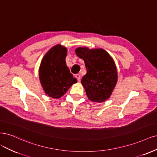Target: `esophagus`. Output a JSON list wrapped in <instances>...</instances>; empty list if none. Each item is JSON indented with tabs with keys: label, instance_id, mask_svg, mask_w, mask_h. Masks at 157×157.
<instances>
[{
	"label": "esophagus",
	"instance_id": "obj_1",
	"mask_svg": "<svg viewBox=\"0 0 157 157\" xmlns=\"http://www.w3.org/2000/svg\"><path fill=\"white\" fill-rule=\"evenodd\" d=\"M75 78L78 79V82H79V81H80V75L79 74H76V75H75Z\"/></svg>",
	"mask_w": 157,
	"mask_h": 157
}]
</instances>
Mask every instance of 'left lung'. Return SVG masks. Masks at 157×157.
<instances>
[{"label": "left lung", "mask_w": 157, "mask_h": 157, "mask_svg": "<svg viewBox=\"0 0 157 157\" xmlns=\"http://www.w3.org/2000/svg\"><path fill=\"white\" fill-rule=\"evenodd\" d=\"M75 52L82 59L87 74L81 83L88 98L94 102H103L112 95L117 82V70L111 55L102 48L79 47Z\"/></svg>", "instance_id": "1"}]
</instances>
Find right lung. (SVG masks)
Instances as JSON below:
<instances>
[{"instance_id":"obj_1","label":"right lung","mask_w":157,"mask_h":157,"mask_svg":"<svg viewBox=\"0 0 157 157\" xmlns=\"http://www.w3.org/2000/svg\"><path fill=\"white\" fill-rule=\"evenodd\" d=\"M67 55V48L55 45L45 54L40 65V83L45 94L53 98H60L77 83L66 64Z\"/></svg>"}]
</instances>
